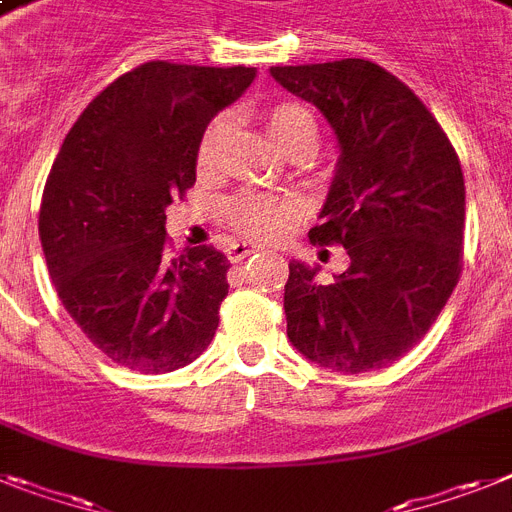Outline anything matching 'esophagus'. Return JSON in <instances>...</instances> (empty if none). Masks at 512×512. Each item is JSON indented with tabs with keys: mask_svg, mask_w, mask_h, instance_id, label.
Segmentation results:
<instances>
[{
	"mask_svg": "<svg viewBox=\"0 0 512 512\" xmlns=\"http://www.w3.org/2000/svg\"><path fill=\"white\" fill-rule=\"evenodd\" d=\"M255 252H260V247H257V244L234 242L229 247V252H226V255H229L231 263H239V260H244V257H249V255H255Z\"/></svg>",
	"mask_w": 512,
	"mask_h": 512,
	"instance_id": "obj_1",
	"label": "esophagus"
}]
</instances>
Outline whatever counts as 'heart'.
I'll return each instance as SVG.
<instances>
[{"mask_svg": "<svg viewBox=\"0 0 512 512\" xmlns=\"http://www.w3.org/2000/svg\"><path fill=\"white\" fill-rule=\"evenodd\" d=\"M229 122L223 117L213 119L205 127L200 145H197V169L208 174L218 166V156H221V143L226 135ZM265 127H268L270 137L276 140L278 148L286 153L294 145H312L317 148V137H320V127H317L315 114L302 106V103L283 101L270 106L265 111ZM299 213V203L296 200H281V197L260 195V192H244V195L234 197L226 205V218H229L231 229L236 234L247 236V239H276L283 231L289 229L291 218Z\"/></svg>", "mask_w": 512, "mask_h": 512, "instance_id": "heart-1", "label": "heart"}]
</instances>
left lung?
<instances>
[{
    "instance_id": "left-lung-1",
    "label": "left lung",
    "mask_w": 512,
    "mask_h": 512,
    "mask_svg": "<svg viewBox=\"0 0 512 512\" xmlns=\"http://www.w3.org/2000/svg\"><path fill=\"white\" fill-rule=\"evenodd\" d=\"M276 83L315 103L338 137V169L320 244L351 265L333 283L291 260L283 309L299 354L359 375L382 369L427 336L463 265L466 187L437 119L388 70L367 59L270 67Z\"/></svg>"
}]
</instances>
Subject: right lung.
<instances>
[{"label":"right lung","mask_w":512,"mask_h":512,"mask_svg":"<svg viewBox=\"0 0 512 512\" xmlns=\"http://www.w3.org/2000/svg\"><path fill=\"white\" fill-rule=\"evenodd\" d=\"M255 67L145 62L77 117L38 216L64 309L119 367L174 372L208 349L229 294L216 247L166 257V208L197 179V145Z\"/></svg>","instance_id":"1"}]
</instances>
